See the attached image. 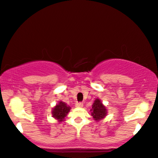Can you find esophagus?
<instances>
[{"mask_svg":"<svg viewBox=\"0 0 158 158\" xmlns=\"http://www.w3.org/2000/svg\"><path fill=\"white\" fill-rule=\"evenodd\" d=\"M83 105V103H81V102H77V103H75V106L77 107H82Z\"/></svg>","mask_w":158,"mask_h":158,"instance_id":"34e87169","label":"esophagus"}]
</instances>
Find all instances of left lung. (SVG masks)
<instances>
[{"mask_svg": "<svg viewBox=\"0 0 158 158\" xmlns=\"http://www.w3.org/2000/svg\"><path fill=\"white\" fill-rule=\"evenodd\" d=\"M92 116L96 121H99L106 115V109L99 99H96L92 105Z\"/></svg>", "mask_w": 158, "mask_h": 158, "instance_id": "1", "label": "left lung"}]
</instances>
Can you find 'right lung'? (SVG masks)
Returning <instances> with one entry per match:
<instances>
[{"label": "right lung", "instance_id": "1", "mask_svg": "<svg viewBox=\"0 0 158 158\" xmlns=\"http://www.w3.org/2000/svg\"><path fill=\"white\" fill-rule=\"evenodd\" d=\"M70 106L66 104L64 102H59V103L56 105V106L52 110V117L58 120V121H63L65 117L67 115L69 112L70 111Z\"/></svg>", "mask_w": 158, "mask_h": 158}]
</instances>
